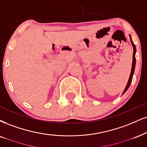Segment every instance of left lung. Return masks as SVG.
Wrapping results in <instances>:
<instances>
[{"label": "left lung", "mask_w": 147, "mask_h": 147, "mask_svg": "<svg viewBox=\"0 0 147 147\" xmlns=\"http://www.w3.org/2000/svg\"><path fill=\"white\" fill-rule=\"evenodd\" d=\"M129 37H130V41H131V43L132 44V46H133V48H134V52H133V61H132V67H131V74H130V76H129V80H128V82L127 84L126 85V87L124 89V91L123 94H124L125 92L127 91V90L128 89L129 87L130 84H131V80H132V78H133V75H134V70H135V66H136V57H135V54H136V46L134 43H133V41L131 40V36L129 35Z\"/></svg>", "instance_id": "8db88e82"}]
</instances>
